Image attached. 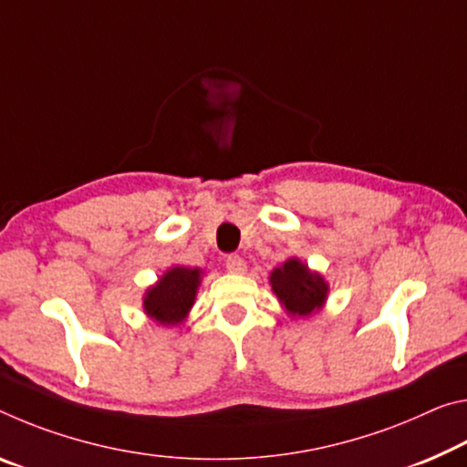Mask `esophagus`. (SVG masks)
I'll return each mask as SVG.
<instances>
[{"mask_svg": "<svg viewBox=\"0 0 467 467\" xmlns=\"http://www.w3.org/2000/svg\"><path fill=\"white\" fill-rule=\"evenodd\" d=\"M226 270L231 274H245L247 264L241 255H228L226 257Z\"/></svg>", "mask_w": 467, "mask_h": 467, "instance_id": "1", "label": "esophagus"}]
</instances>
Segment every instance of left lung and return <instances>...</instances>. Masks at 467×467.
Masks as SVG:
<instances>
[{"label": "left lung", "instance_id": "left-lung-1", "mask_svg": "<svg viewBox=\"0 0 467 467\" xmlns=\"http://www.w3.org/2000/svg\"><path fill=\"white\" fill-rule=\"evenodd\" d=\"M268 280L272 293L291 317H312L327 306L328 283L299 257H288L270 272Z\"/></svg>", "mask_w": 467, "mask_h": 467}]
</instances>
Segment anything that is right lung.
Segmentation results:
<instances>
[{"instance_id":"add662e5","label":"right lung","mask_w":467,"mask_h":467,"mask_svg":"<svg viewBox=\"0 0 467 467\" xmlns=\"http://www.w3.org/2000/svg\"><path fill=\"white\" fill-rule=\"evenodd\" d=\"M203 270L172 265L143 295V312L160 327H179L195 306Z\"/></svg>"}]
</instances>
